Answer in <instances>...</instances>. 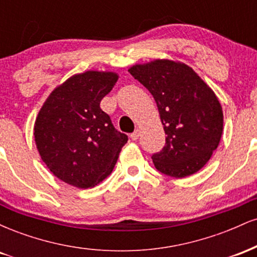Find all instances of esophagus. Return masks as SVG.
<instances>
[{
  "mask_svg": "<svg viewBox=\"0 0 257 257\" xmlns=\"http://www.w3.org/2000/svg\"><path fill=\"white\" fill-rule=\"evenodd\" d=\"M139 137H140V131H139V129H137V131L133 132L132 134H131V139H132V140H138Z\"/></svg>",
  "mask_w": 257,
  "mask_h": 257,
  "instance_id": "1",
  "label": "esophagus"
}]
</instances>
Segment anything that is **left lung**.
Instances as JSON below:
<instances>
[{
	"mask_svg": "<svg viewBox=\"0 0 257 257\" xmlns=\"http://www.w3.org/2000/svg\"><path fill=\"white\" fill-rule=\"evenodd\" d=\"M152 94L166 145L152 155L158 172L181 179L205 166L222 134V108L214 91L187 65L155 60L129 70Z\"/></svg>",
	"mask_w": 257,
	"mask_h": 257,
	"instance_id": "left-lung-1",
	"label": "left lung"
}]
</instances>
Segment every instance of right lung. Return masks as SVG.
<instances>
[{"label": "right lung", "instance_id": "add662e5", "mask_svg": "<svg viewBox=\"0 0 257 257\" xmlns=\"http://www.w3.org/2000/svg\"><path fill=\"white\" fill-rule=\"evenodd\" d=\"M118 76L87 71L72 76L46 100L36 122L35 141L49 170L79 188L98 185L110 175L128 137L100 108Z\"/></svg>", "mask_w": 257, "mask_h": 257}]
</instances>
